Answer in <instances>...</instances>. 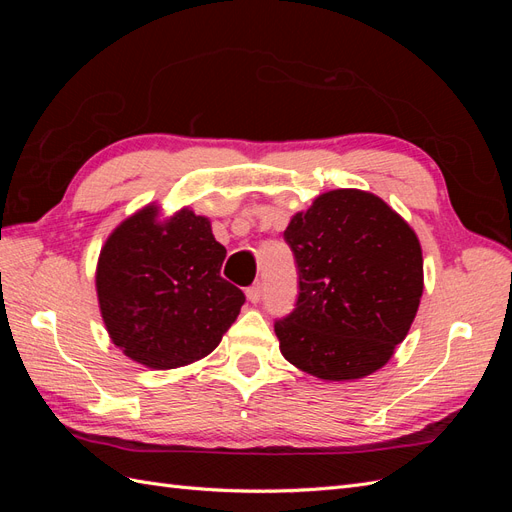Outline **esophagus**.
Here are the masks:
<instances>
[{"label": "esophagus", "instance_id": "34e87169", "mask_svg": "<svg viewBox=\"0 0 512 512\" xmlns=\"http://www.w3.org/2000/svg\"><path fill=\"white\" fill-rule=\"evenodd\" d=\"M247 301H250V303H258L260 299H262V284L258 282V284H254L252 288H247Z\"/></svg>", "mask_w": 512, "mask_h": 512}]
</instances>
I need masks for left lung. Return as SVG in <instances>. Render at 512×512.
<instances>
[{
    "label": "left lung",
    "mask_w": 512,
    "mask_h": 512,
    "mask_svg": "<svg viewBox=\"0 0 512 512\" xmlns=\"http://www.w3.org/2000/svg\"><path fill=\"white\" fill-rule=\"evenodd\" d=\"M284 237L299 267L294 312L275 322L284 359L309 376L350 382L391 361L423 297L412 226L365 190H331L294 213Z\"/></svg>",
    "instance_id": "1"
}]
</instances>
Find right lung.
I'll list each match as a JSON object with an SVG mask.
<instances>
[{
    "label": "right lung",
    "instance_id": "right-lung-1",
    "mask_svg": "<svg viewBox=\"0 0 512 512\" xmlns=\"http://www.w3.org/2000/svg\"><path fill=\"white\" fill-rule=\"evenodd\" d=\"M226 247L211 222L158 203L123 220L106 237L96 292L111 342L149 369H177L211 354L237 320L243 292L220 275Z\"/></svg>",
    "mask_w": 512,
    "mask_h": 512
}]
</instances>
